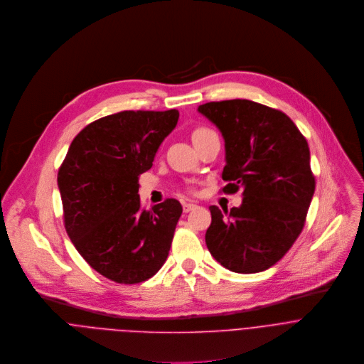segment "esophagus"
Masks as SVG:
<instances>
[{
  "label": "esophagus",
  "mask_w": 364,
  "mask_h": 364,
  "mask_svg": "<svg viewBox=\"0 0 364 364\" xmlns=\"http://www.w3.org/2000/svg\"><path fill=\"white\" fill-rule=\"evenodd\" d=\"M182 206H183V212H189V210H192V209H195V208H196V203L185 202Z\"/></svg>",
  "instance_id": "1"
}]
</instances>
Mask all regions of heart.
<instances>
[{"label": "heart", "instance_id": "obj_1", "mask_svg": "<svg viewBox=\"0 0 364 364\" xmlns=\"http://www.w3.org/2000/svg\"><path fill=\"white\" fill-rule=\"evenodd\" d=\"M208 132H212V130L208 129V127H205V126H199V127H196V129L192 132V139H195V137H198V136H202V134H205V133H208Z\"/></svg>", "mask_w": 364, "mask_h": 364}]
</instances>
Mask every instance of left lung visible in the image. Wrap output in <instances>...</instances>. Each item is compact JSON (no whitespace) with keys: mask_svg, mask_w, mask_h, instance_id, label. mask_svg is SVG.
<instances>
[{"mask_svg":"<svg viewBox=\"0 0 364 364\" xmlns=\"http://www.w3.org/2000/svg\"><path fill=\"white\" fill-rule=\"evenodd\" d=\"M223 132L227 165L224 193L242 189L240 208L212 205L205 241L225 268L252 274L277 264L301 234L316 178L309 143L281 110L245 100H223L198 109Z\"/></svg>","mask_w":364,"mask_h":364,"instance_id":"8db88e82","label":"left lung"}]
</instances>
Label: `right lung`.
Here are the masks:
<instances>
[{"label": "right lung", "instance_id": "1", "mask_svg": "<svg viewBox=\"0 0 364 364\" xmlns=\"http://www.w3.org/2000/svg\"><path fill=\"white\" fill-rule=\"evenodd\" d=\"M179 119L175 109L124 110L89 123L60 165L64 228L86 262L119 284H139L165 264L182 213L176 199L146 210L139 175L152 168Z\"/></svg>", "mask_w": 364, "mask_h": 364}]
</instances>
